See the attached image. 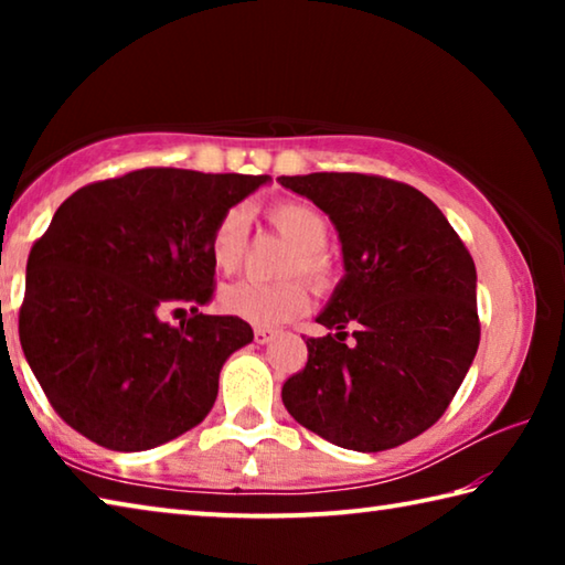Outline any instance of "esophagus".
Returning <instances> with one entry per match:
<instances>
[{
	"mask_svg": "<svg viewBox=\"0 0 565 565\" xmlns=\"http://www.w3.org/2000/svg\"><path fill=\"white\" fill-rule=\"evenodd\" d=\"M271 339H276L274 329H254V341L256 343H269Z\"/></svg>",
	"mask_w": 565,
	"mask_h": 565,
	"instance_id": "obj_1",
	"label": "esophagus"
}]
</instances>
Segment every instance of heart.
Instances as JSON below:
<instances>
[{"instance_id": "1", "label": "heart", "mask_w": 565, "mask_h": 565, "mask_svg": "<svg viewBox=\"0 0 565 565\" xmlns=\"http://www.w3.org/2000/svg\"><path fill=\"white\" fill-rule=\"evenodd\" d=\"M266 218L294 246L281 274L303 276L313 289L327 291L333 284L337 269H333L331 256L327 254L331 228L319 209L301 202H279L266 209ZM246 238V212L242 206L226 209L209 234V259H212L216 271L232 274L242 266ZM218 306L228 317L269 329L301 317L309 309V289L301 279H286L281 284L236 281L224 286L218 294Z\"/></svg>"}]
</instances>
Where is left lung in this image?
<instances>
[{"label": "left lung", "mask_w": 565, "mask_h": 565, "mask_svg": "<svg viewBox=\"0 0 565 565\" xmlns=\"http://www.w3.org/2000/svg\"><path fill=\"white\" fill-rule=\"evenodd\" d=\"M329 214L343 276L306 339L309 361L281 401L309 431L376 454L431 428L476 356V266L461 236L418 189L376 174L279 177ZM358 329L345 343V327Z\"/></svg>", "instance_id": "8db88e82"}]
</instances>
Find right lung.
I'll return each instance as SVG.
<instances>
[{
    "mask_svg": "<svg viewBox=\"0 0 565 565\" xmlns=\"http://www.w3.org/2000/svg\"><path fill=\"white\" fill-rule=\"evenodd\" d=\"M266 181L149 167L56 209L26 262L19 341L74 431L147 451L202 424L224 361L254 339L242 319L199 313L214 294L209 234ZM184 302L192 313L169 328L160 313Z\"/></svg>",
    "mask_w": 565,
    "mask_h": 565,
    "instance_id": "add662e5",
    "label": "right lung"
}]
</instances>
